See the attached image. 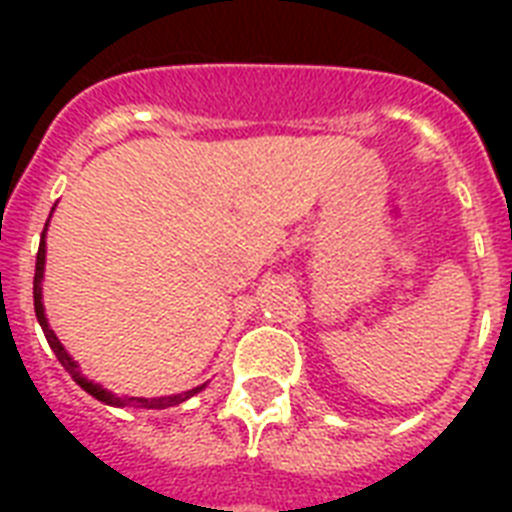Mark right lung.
<instances>
[{"instance_id":"obj_1","label":"right lung","mask_w":512,"mask_h":512,"mask_svg":"<svg viewBox=\"0 0 512 512\" xmlns=\"http://www.w3.org/2000/svg\"><path fill=\"white\" fill-rule=\"evenodd\" d=\"M47 231V228H44ZM44 255H47V249H44V233H42V241H39V252H36V271H34V311H36V319H39V327H42L44 337H47V342H50L52 353L58 356V361L63 364V369H66L71 377H74V382L79 385V388H84L90 396H95L98 401H103V404L108 406H140V409H167V406H177L183 404V401H188L191 396H196L199 390H204V385H199V388L193 390H185V393H177V396H162V398H119L114 396L111 390H106L103 385H98V382L87 380L82 372H79V364H76L74 358L68 356V350L60 345V340L55 337V332L50 329V324H47V316H44V305H42V279H44Z\"/></svg>"}]
</instances>
